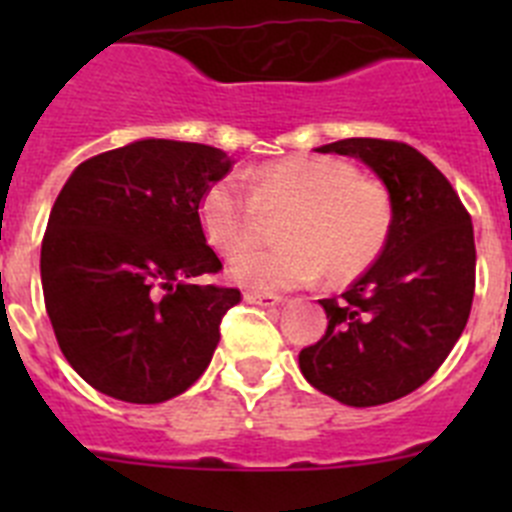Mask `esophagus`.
<instances>
[{"label": "esophagus", "instance_id": "obj_1", "mask_svg": "<svg viewBox=\"0 0 512 512\" xmlns=\"http://www.w3.org/2000/svg\"><path fill=\"white\" fill-rule=\"evenodd\" d=\"M243 300L251 302V305L274 307V305H279V302H282V297L271 295V292H246V295H243Z\"/></svg>", "mask_w": 512, "mask_h": 512}]
</instances>
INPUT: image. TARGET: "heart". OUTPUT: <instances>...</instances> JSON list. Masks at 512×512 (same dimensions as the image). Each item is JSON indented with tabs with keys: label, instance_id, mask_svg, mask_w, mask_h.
Here are the masks:
<instances>
[{
	"label": "heart",
	"instance_id": "b5f03b06",
	"mask_svg": "<svg viewBox=\"0 0 512 512\" xmlns=\"http://www.w3.org/2000/svg\"><path fill=\"white\" fill-rule=\"evenodd\" d=\"M287 212L277 235L282 246L235 256V284L279 292L328 274L343 284L364 274L387 246L392 200L374 179L330 156H287L248 174L217 179L200 200V225L215 251L233 256L259 238L264 215Z\"/></svg>",
	"mask_w": 512,
	"mask_h": 512
}]
</instances>
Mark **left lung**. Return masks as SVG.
Instances as JSON below:
<instances>
[{
	"label": "left lung",
	"mask_w": 512,
	"mask_h": 512,
	"mask_svg": "<svg viewBox=\"0 0 512 512\" xmlns=\"http://www.w3.org/2000/svg\"><path fill=\"white\" fill-rule=\"evenodd\" d=\"M364 161L392 200L379 259L341 297L320 300L328 330L300 351L307 382L351 408L400 400L436 374L469 320L472 217L449 179L408 143L346 138L320 146Z\"/></svg>",
	"instance_id": "8db88e82"
}]
</instances>
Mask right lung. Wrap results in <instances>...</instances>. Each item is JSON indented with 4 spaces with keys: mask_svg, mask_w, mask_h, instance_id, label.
<instances>
[{
    "mask_svg": "<svg viewBox=\"0 0 512 512\" xmlns=\"http://www.w3.org/2000/svg\"><path fill=\"white\" fill-rule=\"evenodd\" d=\"M220 148L146 138L74 169L40 246L45 310L63 356L102 395L156 405L210 364L241 292L194 284L223 269L200 225Z\"/></svg>",
    "mask_w": 512,
    "mask_h": 512,
    "instance_id": "add662e5",
    "label": "right lung"
}]
</instances>
